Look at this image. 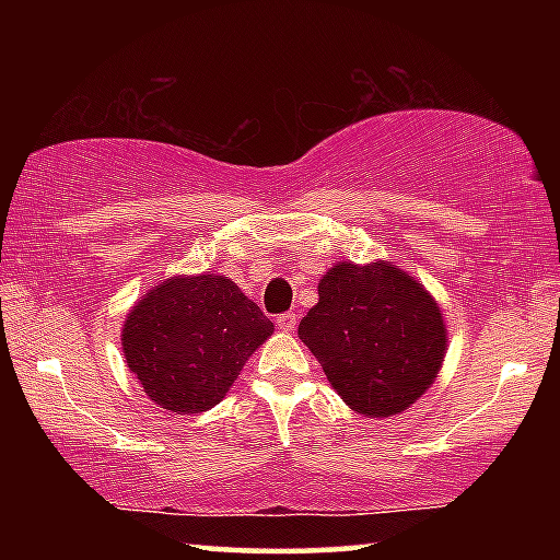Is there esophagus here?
<instances>
[{
  "label": "esophagus",
  "instance_id": "obj_1",
  "mask_svg": "<svg viewBox=\"0 0 560 560\" xmlns=\"http://www.w3.org/2000/svg\"><path fill=\"white\" fill-rule=\"evenodd\" d=\"M296 324H299L296 314H281L277 318V326L283 330V334H293V330H296Z\"/></svg>",
  "mask_w": 560,
  "mask_h": 560
}]
</instances>
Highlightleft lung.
Returning <instances> with one entry per match:
<instances>
[{
    "label": "left lung",
    "instance_id": "obj_1",
    "mask_svg": "<svg viewBox=\"0 0 560 560\" xmlns=\"http://www.w3.org/2000/svg\"><path fill=\"white\" fill-rule=\"evenodd\" d=\"M299 338L328 383L363 417L405 412L430 390L447 353L440 303L393 261H338L318 281V303Z\"/></svg>",
    "mask_w": 560,
    "mask_h": 560
}]
</instances>
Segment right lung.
Here are the masks:
<instances>
[{
  "mask_svg": "<svg viewBox=\"0 0 560 560\" xmlns=\"http://www.w3.org/2000/svg\"><path fill=\"white\" fill-rule=\"evenodd\" d=\"M271 334V320L230 277L179 273L136 301L120 346L150 400L175 415H197L222 402Z\"/></svg>",
  "mask_w": 560,
  "mask_h": 560,
  "instance_id": "right-lung-1",
  "label": "right lung"
}]
</instances>
